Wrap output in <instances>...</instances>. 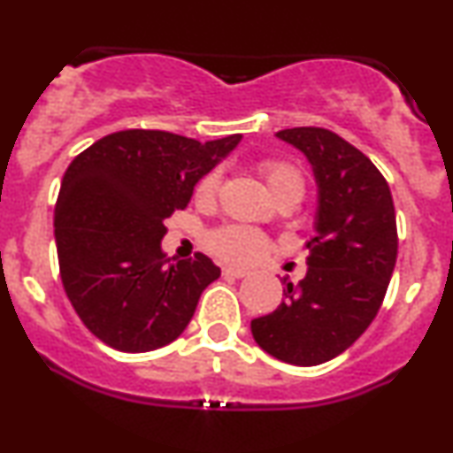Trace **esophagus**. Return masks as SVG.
Segmentation results:
<instances>
[{
	"instance_id": "esophagus-1",
	"label": "esophagus",
	"mask_w": 453,
	"mask_h": 453,
	"mask_svg": "<svg viewBox=\"0 0 453 453\" xmlns=\"http://www.w3.org/2000/svg\"><path fill=\"white\" fill-rule=\"evenodd\" d=\"M223 274H226V277H234V279H242V277H247V270L244 268H234V266H226L223 268Z\"/></svg>"
}]
</instances>
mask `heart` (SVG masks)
Here are the masks:
<instances>
[{"label":"heart","mask_w":453,"mask_h":453,"mask_svg":"<svg viewBox=\"0 0 453 453\" xmlns=\"http://www.w3.org/2000/svg\"><path fill=\"white\" fill-rule=\"evenodd\" d=\"M259 174H262L264 183L270 189V194L277 202L280 200H296L304 196V176L296 168L294 164L283 159H262L257 164ZM221 173L219 170H211L197 180L194 197L197 204H211L219 194ZM206 249L212 256L221 257L223 262L230 264H247L262 256L264 247H266V238L256 227L241 226V223H226V226L215 227L206 234L204 238Z\"/></svg>","instance_id":"obj_1"}]
</instances>
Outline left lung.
<instances>
[{
	"label": "left lung",
	"instance_id": "obj_1",
	"mask_svg": "<svg viewBox=\"0 0 453 453\" xmlns=\"http://www.w3.org/2000/svg\"><path fill=\"white\" fill-rule=\"evenodd\" d=\"M277 136L309 157L319 206L306 277L285 280V300L251 332L277 360L317 366L349 349L381 309L398 256L396 211L377 165L339 134L292 127Z\"/></svg>",
	"mask_w": 453,
	"mask_h": 453
}]
</instances>
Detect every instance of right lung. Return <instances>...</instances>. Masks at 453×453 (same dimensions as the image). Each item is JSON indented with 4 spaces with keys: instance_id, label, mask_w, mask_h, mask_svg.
Returning <instances> with one entry per match:
<instances>
[{
    "instance_id": "1",
    "label": "right lung",
    "mask_w": 453,
    "mask_h": 453,
    "mask_svg": "<svg viewBox=\"0 0 453 453\" xmlns=\"http://www.w3.org/2000/svg\"><path fill=\"white\" fill-rule=\"evenodd\" d=\"M197 142L161 129L108 134L67 165L55 206L61 283L93 334L127 353L183 334L221 270L204 253L170 262L164 219L189 204L194 185L241 142Z\"/></svg>"
}]
</instances>
